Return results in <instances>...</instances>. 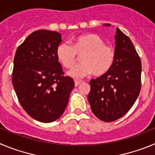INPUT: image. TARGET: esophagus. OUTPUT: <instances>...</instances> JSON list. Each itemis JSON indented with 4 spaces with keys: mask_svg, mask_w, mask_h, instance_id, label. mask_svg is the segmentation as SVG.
<instances>
[{
    "mask_svg": "<svg viewBox=\"0 0 155 155\" xmlns=\"http://www.w3.org/2000/svg\"><path fill=\"white\" fill-rule=\"evenodd\" d=\"M81 81H78V80H75L74 81V84H75V86H78L79 84H81Z\"/></svg>",
    "mask_w": 155,
    "mask_h": 155,
    "instance_id": "esophagus-1",
    "label": "esophagus"
}]
</instances>
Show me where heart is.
<instances>
[{"mask_svg": "<svg viewBox=\"0 0 155 155\" xmlns=\"http://www.w3.org/2000/svg\"><path fill=\"white\" fill-rule=\"evenodd\" d=\"M80 64L68 72L71 78H83L91 74L102 76L112 68L115 61V52L105 45L103 39L96 34L79 35L72 41V46L62 42L56 50L58 61L65 68H71L76 62L78 55L81 56Z\"/></svg>", "mask_w": 155, "mask_h": 155, "instance_id": "1", "label": "heart"}]
</instances>
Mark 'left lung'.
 <instances>
[{
	"mask_svg": "<svg viewBox=\"0 0 155 155\" xmlns=\"http://www.w3.org/2000/svg\"><path fill=\"white\" fill-rule=\"evenodd\" d=\"M116 33L114 64L107 73L90 81L87 95L92 113L105 122L124 116L136 102L141 87V61L136 49L118 28Z\"/></svg>",
	"mask_w": 155,
	"mask_h": 155,
	"instance_id": "obj_1",
	"label": "left lung"
}]
</instances>
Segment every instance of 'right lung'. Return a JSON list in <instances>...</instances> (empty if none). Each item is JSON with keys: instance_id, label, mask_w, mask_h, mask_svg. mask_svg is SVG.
<instances>
[{"instance_id": "add662e5", "label": "right lung", "mask_w": 155, "mask_h": 155, "mask_svg": "<svg viewBox=\"0 0 155 155\" xmlns=\"http://www.w3.org/2000/svg\"><path fill=\"white\" fill-rule=\"evenodd\" d=\"M61 41L57 31L37 30L18 47L14 58L12 84L19 102L31 118L42 123L62 116L74 87L56 56Z\"/></svg>"}]
</instances>
